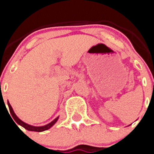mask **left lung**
I'll use <instances>...</instances> for the list:
<instances>
[{"label":"left lung","instance_id":"8db88e82","mask_svg":"<svg viewBox=\"0 0 154 154\" xmlns=\"http://www.w3.org/2000/svg\"><path fill=\"white\" fill-rule=\"evenodd\" d=\"M129 126H130V125H129Z\"/></svg>","mask_w":154,"mask_h":154}]
</instances>
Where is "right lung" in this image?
Instances as JSON below:
<instances>
[{
  "mask_svg": "<svg viewBox=\"0 0 154 154\" xmlns=\"http://www.w3.org/2000/svg\"><path fill=\"white\" fill-rule=\"evenodd\" d=\"M8 107H9V110H10V113H11V115L12 119H14V120L15 121V122L17 123V124L20 125V126H22V127H24V129H26L27 130H29V131H35V132H43V131H45V130H48V129H50V128H51V126H54V125L55 124V123H56L57 121H58V118H59V116H58V117L55 118V119H54V120L51 121V123H48V124L45 125V126H31V125L28 124V123L23 122V121L21 120V119H20L18 117H17V115H16V114H15V112H14L13 109H12L11 106V104H10V103H9L8 100ZM16 125H17V124H16Z\"/></svg>",
  "mask_w": 154,
  "mask_h": 154,
  "instance_id": "1",
  "label": "right lung"
}]
</instances>
